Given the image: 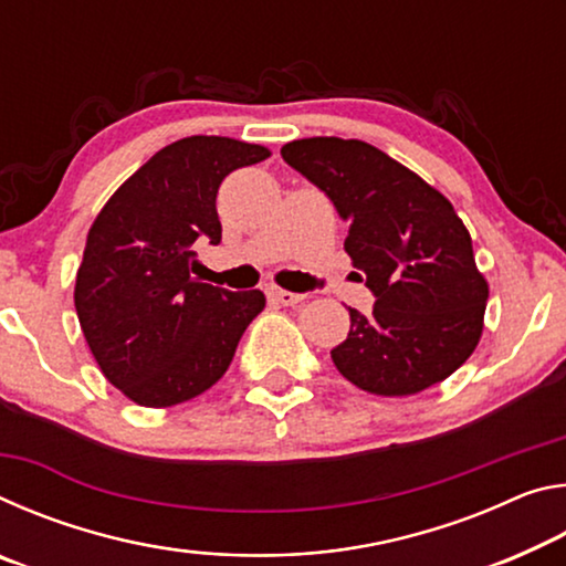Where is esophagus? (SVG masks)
I'll return each mask as SVG.
<instances>
[{"label":"esophagus","mask_w":566,"mask_h":566,"mask_svg":"<svg viewBox=\"0 0 566 566\" xmlns=\"http://www.w3.org/2000/svg\"><path fill=\"white\" fill-rule=\"evenodd\" d=\"M270 300L276 304H284V306H294L304 300V294H296V292H286V290H276L272 286L270 290Z\"/></svg>","instance_id":"esophagus-1"}]
</instances>
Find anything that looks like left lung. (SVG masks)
<instances>
[{
    "label": "left lung",
    "instance_id": "left-lung-1",
    "mask_svg": "<svg viewBox=\"0 0 566 566\" xmlns=\"http://www.w3.org/2000/svg\"><path fill=\"white\" fill-rule=\"evenodd\" d=\"M282 159L349 222L344 249L375 294L369 314L349 310L347 339L332 349L339 375L407 397L462 367L482 337L490 286L449 199L359 139H296Z\"/></svg>",
    "mask_w": 566,
    "mask_h": 566
}]
</instances>
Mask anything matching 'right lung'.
<instances>
[{"mask_svg": "<svg viewBox=\"0 0 566 566\" xmlns=\"http://www.w3.org/2000/svg\"><path fill=\"white\" fill-rule=\"evenodd\" d=\"M266 157L239 139L185 137L134 171L94 219L76 317L104 377L137 405H181L217 385L264 310L260 290L202 284L189 262L199 242H222V179Z\"/></svg>", "mask_w": 566, "mask_h": 566, "instance_id": "right-lung-1", "label": "right lung"}]
</instances>
